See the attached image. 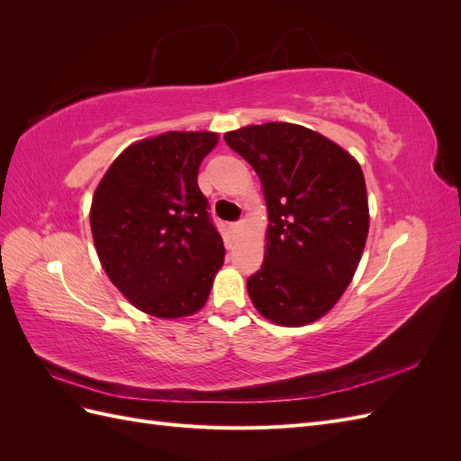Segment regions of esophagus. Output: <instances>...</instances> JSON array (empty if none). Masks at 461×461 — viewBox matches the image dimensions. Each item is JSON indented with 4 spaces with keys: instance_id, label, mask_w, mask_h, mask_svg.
<instances>
[{
    "instance_id": "obj_1",
    "label": "esophagus",
    "mask_w": 461,
    "mask_h": 461,
    "mask_svg": "<svg viewBox=\"0 0 461 461\" xmlns=\"http://www.w3.org/2000/svg\"><path fill=\"white\" fill-rule=\"evenodd\" d=\"M229 229H230V232H239L242 229V222L240 221H234V222H230Z\"/></svg>"
}]
</instances>
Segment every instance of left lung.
<instances>
[{"instance_id": "obj_1", "label": "left lung", "mask_w": 461, "mask_h": 461, "mask_svg": "<svg viewBox=\"0 0 461 461\" xmlns=\"http://www.w3.org/2000/svg\"><path fill=\"white\" fill-rule=\"evenodd\" d=\"M258 173L269 229L261 269L248 278L258 312L300 327L325 315L364 254L369 209L359 163L300 124L265 122L225 134Z\"/></svg>"}]
</instances>
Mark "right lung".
Wrapping results in <instances>:
<instances>
[{"mask_svg": "<svg viewBox=\"0 0 461 461\" xmlns=\"http://www.w3.org/2000/svg\"><path fill=\"white\" fill-rule=\"evenodd\" d=\"M215 132H165L124 149L97 185L90 227L107 276L138 310L196 313L225 261L198 186Z\"/></svg>", "mask_w": 461, "mask_h": 461, "instance_id": "1", "label": "right lung"}]
</instances>
